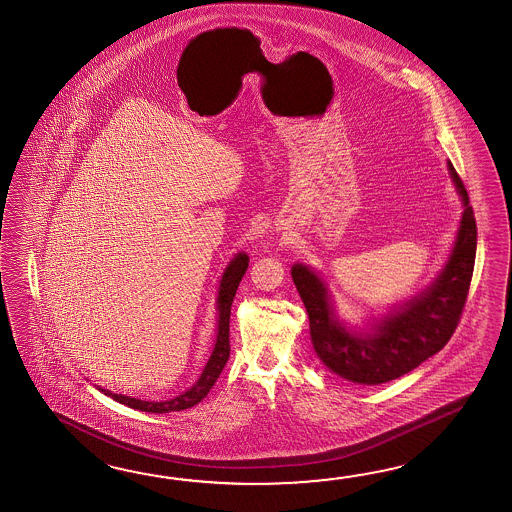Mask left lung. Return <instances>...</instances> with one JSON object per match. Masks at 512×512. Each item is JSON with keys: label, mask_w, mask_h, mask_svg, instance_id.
Segmentation results:
<instances>
[{"label": "left lung", "mask_w": 512, "mask_h": 512, "mask_svg": "<svg viewBox=\"0 0 512 512\" xmlns=\"http://www.w3.org/2000/svg\"><path fill=\"white\" fill-rule=\"evenodd\" d=\"M448 171L465 204L450 261L426 292L382 319L371 332L345 329L334 316L318 275L303 264L292 268L310 319L314 349L319 360L341 378L364 386L395 380L439 353L457 329L474 273L477 228L465 183L450 161Z\"/></svg>", "instance_id": "left-lung-1"}]
</instances>
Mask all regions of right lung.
<instances>
[{
    "mask_svg": "<svg viewBox=\"0 0 512 512\" xmlns=\"http://www.w3.org/2000/svg\"><path fill=\"white\" fill-rule=\"evenodd\" d=\"M248 261L250 259H248L246 253H239L222 275L220 292H218V299H216V303H218L216 305V308H218V334H216L215 349H213L209 362L205 365L204 373L189 391H185L180 397L165 400V402H148V400H139V398L125 397V395H117V393L99 387L104 395L114 398V400L125 404L128 408L148 411V413H172V411H182V409L196 406L209 393V389L213 387L216 378L220 376L222 369L226 367V362H228L229 351H231V347H229L231 305H233V297L237 294L240 279L248 270Z\"/></svg>",
    "mask_w": 512,
    "mask_h": 512,
    "instance_id": "1",
    "label": "right lung"
}]
</instances>
